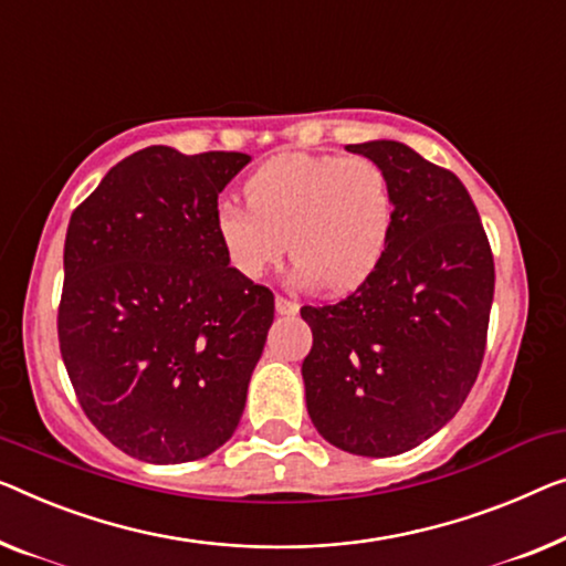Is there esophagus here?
<instances>
[{"label":"esophagus","instance_id":"obj_1","mask_svg":"<svg viewBox=\"0 0 566 566\" xmlns=\"http://www.w3.org/2000/svg\"><path fill=\"white\" fill-rule=\"evenodd\" d=\"M274 305H276V312H280V315H297V312H300L297 302L286 300V297H282V294H276Z\"/></svg>","mask_w":566,"mask_h":566}]
</instances>
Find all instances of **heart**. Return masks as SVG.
Here are the masks:
<instances>
[{"label": "heart", "mask_w": 566, "mask_h": 566, "mask_svg": "<svg viewBox=\"0 0 566 566\" xmlns=\"http://www.w3.org/2000/svg\"><path fill=\"white\" fill-rule=\"evenodd\" d=\"M249 206L223 202L218 241L235 272L259 280L284 256L294 280L325 292L366 282L391 235V192L368 157L280 155L247 182Z\"/></svg>", "instance_id": "obj_1"}]
</instances>
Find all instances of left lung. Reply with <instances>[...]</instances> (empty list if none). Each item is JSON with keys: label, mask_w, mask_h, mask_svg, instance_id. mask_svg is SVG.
<instances>
[{"label": "left lung", "mask_w": 566, "mask_h": 566, "mask_svg": "<svg viewBox=\"0 0 566 566\" xmlns=\"http://www.w3.org/2000/svg\"><path fill=\"white\" fill-rule=\"evenodd\" d=\"M381 167L391 235L348 297L302 307L312 350L302 364L312 424L327 442L389 458L429 440L475 384L495 266L465 185L391 139L345 147Z\"/></svg>", "instance_id": "1"}]
</instances>
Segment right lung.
I'll return each mask as SVG.
<instances>
[{
    "label": "right lung",
    "mask_w": 566,
    "mask_h": 566,
    "mask_svg": "<svg viewBox=\"0 0 566 566\" xmlns=\"http://www.w3.org/2000/svg\"><path fill=\"white\" fill-rule=\"evenodd\" d=\"M241 151L147 147L73 210L57 340L86 417L132 458L175 465L239 427L274 294L229 266L218 192Z\"/></svg>",
    "instance_id": "1"
}]
</instances>
